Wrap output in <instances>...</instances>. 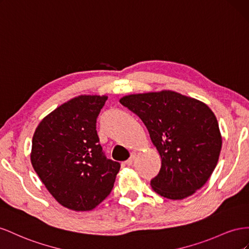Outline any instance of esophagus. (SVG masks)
Returning a JSON list of instances; mask_svg holds the SVG:
<instances>
[{
    "mask_svg": "<svg viewBox=\"0 0 249 249\" xmlns=\"http://www.w3.org/2000/svg\"><path fill=\"white\" fill-rule=\"evenodd\" d=\"M137 155H138V153H137V152H131V154H130V158L126 160V165L131 166V165H132V162H133V160H136Z\"/></svg>",
    "mask_w": 249,
    "mask_h": 249,
    "instance_id": "34e87169",
    "label": "esophagus"
}]
</instances>
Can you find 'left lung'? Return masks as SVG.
I'll use <instances>...</instances> for the list:
<instances>
[{
	"instance_id": "obj_1",
	"label": "left lung",
	"mask_w": 249,
	"mask_h": 249,
	"mask_svg": "<svg viewBox=\"0 0 249 249\" xmlns=\"http://www.w3.org/2000/svg\"><path fill=\"white\" fill-rule=\"evenodd\" d=\"M120 103L143 121L160 155V170L150 181L155 193L179 200L203 187L222 147L209 106L172 90L128 95Z\"/></svg>"
}]
</instances>
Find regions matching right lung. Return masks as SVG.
Wrapping results in <instances>:
<instances>
[{"label":"right lung","mask_w":249,"mask_h":249,"mask_svg":"<svg viewBox=\"0 0 249 249\" xmlns=\"http://www.w3.org/2000/svg\"><path fill=\"white\" fill-rule=\"evenodd\" d=\"M107 96L81 95L41 120L32 139L31 164L57 202L90 211L109 195L120 164L106 158L96 130Z\"/></svg>","instance_id":"right-lung-1"}]
</instances>
